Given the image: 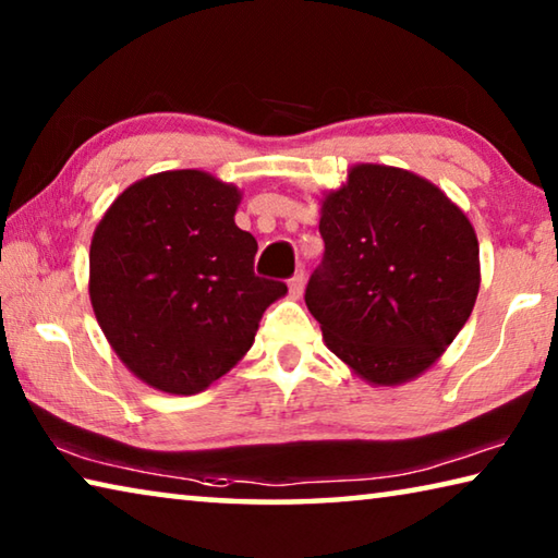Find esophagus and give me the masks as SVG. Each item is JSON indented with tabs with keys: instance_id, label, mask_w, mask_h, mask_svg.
<instances>
[{
	"instance_id": "1",
	"label": "esophagus",
	"mask_w": 558,
	"mask_h": 558,
	"mask_svg": "<svg viewBox=\"0 0 558 558\" xmlns=\"http://www.w3.org/2000/svg\"><path fill=\"white\" fill-rule=\"evenodd\" d=\"M288 286H290V295L292 298H300L302 290H305V270H298L295 276L290 278Z\"/></svg>"
}]
</instances>
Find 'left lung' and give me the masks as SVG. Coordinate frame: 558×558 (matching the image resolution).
Masks as SVG:
<instances>
[{"mask_svg":"<svg viewBox=\"0 0 558 558\" xmlns=\"http://www.w3.org/2000/svg\"><path fill=\"white\" fill-rule=\"evenodd\" d=\"M319 204L325 260L305 302L327 349L372 386L415 379L475 307V229L436 184L389 165L349 167Z\"/></svg>","mask_w":558,"mask_h":558,"instance_id":"1","label":"left lung"}]
</instances>
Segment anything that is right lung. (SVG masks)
Wrapping results in <instances>:
<instances>
[{"label": "right lung", "mask_w": 558, "mask_h": 558, "mask_svg": "<svg viewBox=\"0 0 558 558\" xmlns=\"http://www.w3.org/2000/svg\"><path fill=\"white\" fill-rule=\"evenodd\" d=\"M239 204V186L172 169L130 184L93 231V313L120 362L157 391L209 389L288 292L253 272L258 243L235 226Z\"/></svg>", "instance_id": "1"}]
</instances>
